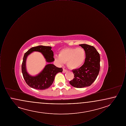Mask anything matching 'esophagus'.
Returning a JSON list of instances; mask_svg holds the SVG:
<instances>
[{"label":"esophagus","mask_w":126,"mask_h":126,"mask_svg":"<svg viewBox=\"0 0 126 126\" xmlns=\"http://www.w3.org/2000/svg\"><path fill=\"white\" fill-rule=\"evenodd\" d=\"M66 72H67V70H66V69H64V68L63 69V73H66Z\"/></svg>","instance_id":"34e87169"}]
</instances>
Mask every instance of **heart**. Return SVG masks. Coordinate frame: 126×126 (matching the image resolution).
I'll use <instances>...</instances> for the list:
<instances>
[{
	"mask_svg": "<svg viewBox=\"0 0 126 126\" xmlns=\"http://www.w3.org/2000/svg\"><path fill=\"white\" fill-rule=\"evenodd\" d=\"M54 59L59 65H62L66 62L70 69H76L84 64L86 53L83 48H66L60 50L59 56H55Z\"/></svg>",
	"mask_w": 126,
	"mask_h": 126,
	"instance_id": "heart-1",
	"label": "heart"
}]
</instances>
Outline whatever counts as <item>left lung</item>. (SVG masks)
Returning a JSON list of instances; mask_svg holds the SVG:
<instances>
[{"label":"left lung","instance_id":"left-lung-1","mask_svg":"<svg viewBox=\"0 0 126 126\" xmlns=\"http://www.w3.org/2000/svg\"><path fill=\"white\" fill-rule=\"evenodd\" d=\"M85 51L86 59L83 66L73 70L74 78L69 82L76 88L89 86L96 80L100 68V56L96 48L86 44H80Z\"/></svg>","mask_w":126,"mask_h":126}]
</instances>
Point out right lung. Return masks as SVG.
Masks as SVG:
<instances>
[{
	"label": "right lung",
	"mask_w": 126,
	"mask_h": 126,
	"mask_svg": "<svg viewBox=\"0 0 126 126\" xmlns=\"http://www.w3.org/2000/svg\"><path fill=\"white\" fill-rule=\"evenodd\" d=\"M34 51L41 52L48 64L38 75L32 76L27 71L26 62L27 57ZM53 56L51 47L42 45L31 48L24 54L22 65V71L26 84L30 87L38 90L48 89L53 84L56 75L59 72H62V68L57 67L51 63L54 61Z\"/></svg>",
	"instance_id": "right-lung-1"
}]
</instances>
